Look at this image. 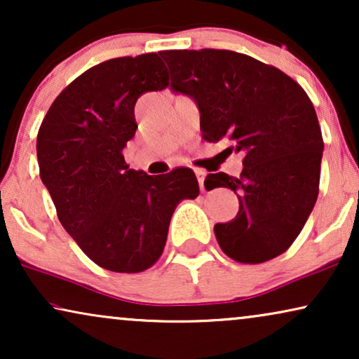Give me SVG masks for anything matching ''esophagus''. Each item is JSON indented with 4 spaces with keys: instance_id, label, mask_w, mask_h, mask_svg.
I'll use <instances>...</instances> for the list:
<instances>
[{
    "instance_id": "1",
    "label": "esophagus",
    "mask_w": 359,
    "mask_h": 359,
    "mask_svg": "<svg viewBox=\"0 0 359 359\" xmlns=\"http://www.w3.org/2000/svg\"><path fill=\"white\" fill-rule=\"evenodd\" d=\"M196 173V176H198V181H199V188H201V191H205V186H204V180H205V171L204 170H196L194 171Z\"/></svg>"
}]
</instances>
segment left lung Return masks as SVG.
Wrapping results in <instances>:
<instances>
[{"label":"left lung","mask_w":359,"mask_h":359,"mask_svg":"<svg viewBox=\"0 0 359 359\" xmlns=\"http://www.w3.org/2000/svg\"><path fill=\"white\" fill-rule=\"evenodd\" d=\"M171 90L193 97L208 142L243 154L238 178L210 173L209 189L230 188L237 217L215 224L222 252L258 264L291 247L318 196L323 140L307 93L276 67L232 50H163Z\"/></svg>","instance_id":"8db88e82"}]
</instances>
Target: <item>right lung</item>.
<instances>
[{
	"label": "right lung",
	"mask_w": 359,
	"mask_h": 359,
	"mask_svg": "<svg viewBox=\"0 0 359 359\" xmlns=\"http://www.w3.org/2000/svg\"><path fill=\"white\" fill-rule=\"evenodd\" d=\"M166 86L158 53L111 58L73 80L39 129L41 180L58 220L86 257L109 271L154 266L176 205L199 194L191 168L150 176L130 170L122 155L137 130V100Z\"/></svg>",
	"instance_id": "obj_1"
}]
</instances>
